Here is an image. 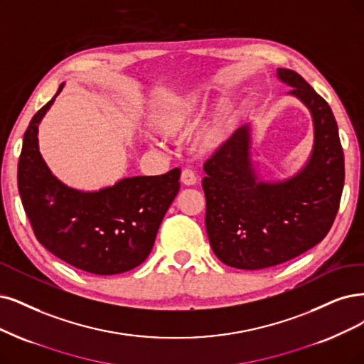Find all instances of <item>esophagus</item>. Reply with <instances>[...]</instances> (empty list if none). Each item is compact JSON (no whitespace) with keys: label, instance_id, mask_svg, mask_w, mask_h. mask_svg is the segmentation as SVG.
Returning <instances> with one entry per match:
<instances>
[{"label":"esophagus","instance_id":"34e87169","mask_svg":"<svg viewBox=\"0 0 364 364\" xmlns=\"http://www.w3.org/2000/svg\"><path fill=\"white\" fill-rule=\"evenodd\" d=\"M181 183L184 186H195L198 183V178H196V173L192 171V169H184L181 172Z\"/></svg>","mask_w":364,"mask_h":364}]
</instances>
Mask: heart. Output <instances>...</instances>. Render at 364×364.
I'll return each mask as SVG.
<instances>
[{"label": "heart", "instance_id": "obj_1", "mask_svg": "<svg viewBox=\"0 0 364 364\" xmlns=\"http://www.w3.org/2000/svg\"><path fill=\"white\" fill-rule=\"evenodd\" d=\"M205 103L195 91L168 96L157 103L151 114V124L161 136L173 138L192 130L204 115ZM230 109L219 107L193 136V148L200 154L218 151L225 144L230 129Z\"/></svg>", "mask_w": 364, "mask_h": 364}]
</instances>
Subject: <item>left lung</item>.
<instances>
[{
  "instance_id": "8db88e82",
  "label": "left lung",
  "mask_w": 364,
  "mask_h": 364,
  "mask_svg": "<svg viewBox=\"0 0 364 364\" xmlns=\"http://www.w3.org/2000/svg\"><path fill=\"white\" fill-rule=\"evenodd\" d=\"M277 77L314 119V150L304 168L285 181L258 180L249 126L237 129L204 165L211 249L241 270L287 262L316 246L330 231L343 191V150L331 107L297 72L277 69Z\"/></svg>"
}]
</instances>
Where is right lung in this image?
Masks as SVG:
<instances>
[{
  "label": "right lung",
  "instance_id": "add662e5",
  "mask_svg": "<svg viewBox=\"0 0 364 364\" xmlns=\"http://www.w3.org/2000/svg\"><path fill=\"white\" fill-rule=\"evenodd\" d=\"M60 85L23 134L18 189L38 243L64 262L99 276L119 274L150 255L159 226L180 191L178 168L123 178L97 192L63 184L38 151V124Z\"/></svg>",
  "mask_w": 364,
  "mask_h": 364
}]
</instances>
